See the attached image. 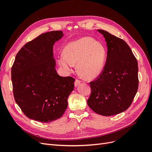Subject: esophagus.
Returning a JSON list of instances; mask_svg holds the SVG:
<instances>
[{"instance_id":"34e87169","label":"esophagus","mask_w":152,"mask_h":152,"mask_svg":"<svg viewBox=\"0 0 152 152\" xmlns=\"http://www.w3.org/2000/svg\"><path fill=\"white\" fill-rule=\"evenodd\" d=\"M80 84V80H78V79H75V82H74V85H75V87H77V86H79Z\"/></svg>"}]
</instances>
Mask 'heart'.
Wrapping results in <instances>:
<instances>
[{
  "label": "heart",
  "mask_w": 152,
  "mask_h": 152,
  "mask_svg": "<svg viewBox=\"0 0 152 152\" xmlns=\"http://www.w3.org/2000/svg\"><path fill=\"white\" fill-rule=\"evenodd\" d=\"M103 45L89 37H84L66 45L58 63L66 72L77 64V70L87 80L94 79L102 73L105 61Z\"/></svg>",
  "instance_id": "b5f03b06"
}]
</instances>
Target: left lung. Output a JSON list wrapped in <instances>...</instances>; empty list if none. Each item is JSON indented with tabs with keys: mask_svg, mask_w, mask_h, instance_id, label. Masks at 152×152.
<instances>
[{
	"mask_svg": "<svg viewBox=\"0 0 152 152\" xmlns=\"http://www.w3.org/2000/svg\"><path fill=\"white\" fill-rule=\"evenodd\" d=\"M107 42V57L102 73L89 82L87 104L96 113L111 116L126 110L138 89L137 61L127 44L103 30H98Z\"/></svg>",
	"mask_w": 152,
	"mask_h": 152,
	"instance_id": "left-lung-1",
	"label": "left lung"
}]
</instances>
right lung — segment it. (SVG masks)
<instances>
[{
    "instance_id": "add662e5",
    "label": "right lung",
    "mask_w": 152,
    "mask_h": 152,
    "mask_svg": "<svg viewBox=\"0 0 152 152\" xmlns=\"http://www.w3.org/2000/svg\"><path fill=\"white\" fill-rule=\"evenodd\" d=\"M62 31L42 34L26 43L16 54L11 68L13 95L29 118L43 123L60 118L67 108L75 79L56 70L53 45Z\"/></svg>"
}]
</instances>
